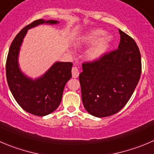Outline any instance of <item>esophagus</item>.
Masks as SVG:
<instances>
[{
    "mask_svg": "<svg viewBox=\"0 0 154 154\" xmlns=\"http://www.w3.org/2000/svg\"><path fill=\"white\" fill-rule=\"evenodd\" d=\"M72 75L73 78H78L79 75V72L77 67H72Z\"/></svg>",
    "mask_w": 154,
    "mask_h": 154,
    "instance_id": "esophagus-1",
    "label": "esophagus"
}]
</instances>
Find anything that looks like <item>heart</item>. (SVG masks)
<instances>
[{"mask_svg":"<svg viewBox=\"0 0 154 154\" xmlns=\"http://www.w3.org/2000/svg\"><path fill=\"white\" fill-rule=\"evenodd\" d=\"M112 41V37L106 35V31L103 29H94L87 32L77 42L80 47L92 45L88 51L87 58L91 61H97L106 54Z\"/></svg>","mask_w":154,"mask_h":154,"instance_id":"1","label":"heart"}]
</instances>
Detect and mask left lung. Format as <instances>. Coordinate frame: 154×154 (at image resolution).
Masks as SVG:
<instances>
[{"label": "left lung", "instance_id": "8db88e82", "mask_svg": "<svg viewBox=\"0 0 154 154\" xmlns=\"http://www.w3.org/2000/svg\"><path fill=\"white\" fill-rule=\"evenodd\" d=\"M118 49L104 54L99 60L82 64L79 75L82 100L94 116L116 114L129 100L141 73V58L137 44L119 29Z\"/></svg>", "mask_w": 154, "mask_h": 154}]
</instances>
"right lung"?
Wrapping results in <instances>:
<instances>
[{
  "label": "right lung",
  "mask_w": 154,
  "mask_h": 154,
  "mask_svg": "<svg viewBox=\"0 0 154 154\" xmlns=\"http://www.w3.org/2000/svg\"><path fill=\"white\" fill-rule=\"evenodd\" d=\"M57 20H38L23 28L13 41L6 63V75L10 90L18 104L26 112L44 116L54 112L62 100L63 92L72 77L70 62H56L39 78L32 79L19 65L20 47L28 30L42 24H58Z\"/></svg>",
  "instance_id": "1"
}]
</instances>
